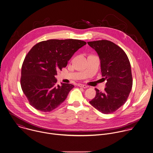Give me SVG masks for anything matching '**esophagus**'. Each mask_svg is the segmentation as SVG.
Instances as JSON below:
<instances>
[{"label":"esophagus","instance_id":"1","mask_svg":"<svg viewBox=\"0 0 153 153\" xmlns=\"http://www.w3.org/2000/svg\"><path fill=\"white\" fill-rule=\"evenodd\" d=\"M78 86H79V87H80L84 88H87V87H88L87 85H82V84H79V85H78Z\"/></svg>","mask_w":153,"mask_h":153}]
</instances>
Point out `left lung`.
Masks as SVG:
<instances>
[{
  "label": "left lung",
  "instance_id": "8db88e82",
  "mask_svg": "<svg viewBox=\"0 0 153 153\" xmlns=\"http://www.w3.org/2000/svg\"><path fill=\"white\" fill-rule=\"evenodd\" d=\"M97 53L102 76L107 80L104 91L95 88V97L89 102L104 114H110L127 101L133 85L130 63L124 51L112 42L102 40L88 42Z\"/></svg>",
  "mask_w": 153,
  "mask_h": 153
}]
</instances>
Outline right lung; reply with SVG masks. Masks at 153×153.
<instances>
[{
    "mask_svg": "<svg viewBox=\"0 0 153 153\" xmlns=\"http://www.w3.org/2000/svg\"><path fill=\"white\" fill-rule=\"evenodd\" d=\"M86 42L77 39H51L35 45L23 61L20 85L31 105L43 112L57 108L74 87L56 85L57 70L66 67L68 60Z\"/></svg>",
    "mask_w": 153,
    "mask_h": 153,
    "instance_id": "add662e5",
    "label": "right lung"
}]
</instances>
